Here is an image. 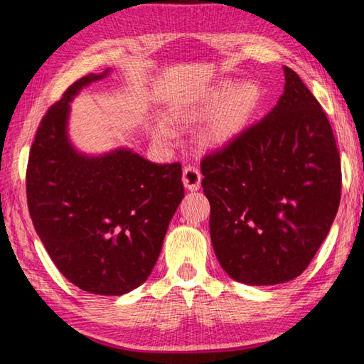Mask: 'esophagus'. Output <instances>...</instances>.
<instances>
[{
  "label": "esophagus",
  "instance_id": "esophagus-1",
  "mask_svg": "<svg viewBox=\"0 0 364 364\" xmlns=\"http://www.w3.org/2000/svg\"><path fill=\"white\" fill-rule=\"evenodd\" d=\"M200 180H202V175H200L199 168L193 167V165H188V167H184V170H183L184 188L189 189V191H197L200 188Z\"/></svg>",
  "mask_w": 364,
  "mask_h": 364
}]
</instances>
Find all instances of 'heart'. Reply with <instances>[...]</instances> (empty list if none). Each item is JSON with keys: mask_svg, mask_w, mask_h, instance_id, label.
I'll return each instance as SVG.
<instances>
[{"mask_svg": "<svg viewBox=\"0 0 364 364\" xmlns=\"http://www.w3.org/2000/svg\"><path fill=\"white\" fill-rule=\"evenodd\" d=\"M263 101V88L255 80H242L239 83L225 80L178 102L170 115L175 120H199L212 109L197 133V141L205 149H221L247 132ZM152 136L157 143L165 144L171 138V130L167 123L157 122L152 128Z\"/></svg>", "mask_w": 364, "mask_h": 364, "instance_id": "heart-1", "label": "heart"}]
</instances>
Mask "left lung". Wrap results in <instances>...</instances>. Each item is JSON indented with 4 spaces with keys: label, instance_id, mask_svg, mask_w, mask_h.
Returning a JSON list of instances; mask_svg holds the SVG:
<instances>
[{
    "label": "left lung",
    "instance_id": "left-lung-1",
    "mask_svg": "<svg viewBox=\"0 0 364 364\" xmlns=\"http://www.w3.org/2000/svg\"><path fill=\"white\" fill-rule=\"evenodd\" d=\"M284 93L257 125L200 164L210 237L234 281L297 278L324 242L341 202V157L328 117L284 67Z\"/></svg>",
    "mask_w": 364,
    "mask_h": 364
}]
</instances>
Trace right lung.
I'll use <instances>...</instances> for the list:
<instances>
[{
  "label": "right lung",
  "instance_id": "1",
  "mask_svg": "<svg viewBox=\"0 0 364 364\" xmlns=\"http://www.w3.org/2000/svg\"><path fill=\"white\" fill-rule=\"evenodd\" d=\"M90 73L43 117L30 149L27 202L35 231L72 284L123 295L149 278L184 197L180 164H152L128 147L88 156L69 138L70 102Z\"/></svg>",
  "mask_w": 364,
  "mask_h": 364
}]
</instances>
